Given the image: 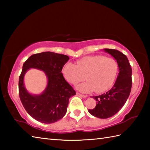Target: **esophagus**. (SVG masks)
I'll use <instances>...</instances> for the list:
<instances>
[{
    "label": "esophagus",
    "mask_w": 150,
    "mask_h": 150,
    "mask_svg": "<svg viewBox=\"0 0 150 150\" xmlns=\"http://www.w3.org/2000/svg\"><path fill=\"white\" fill-rule=\"evenodd\" d=\"M77 95H79V97H83V98H86V97H87L86 95H83V94H81V93H77Z\"/></svg>",
    "instance_id": "34e87169"
}]
</instances>
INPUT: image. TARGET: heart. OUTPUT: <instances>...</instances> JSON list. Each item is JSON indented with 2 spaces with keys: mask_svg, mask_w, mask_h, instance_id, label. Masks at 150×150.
<instances>
[{
  "mask_svg": "<svg viewBox=\"0 0 150 150\" xmlns=\"http://www.w3.org/2000/svg\"><path fill=\"white\" fill-rule=\"evenodd\" d=\"M118 73L119 65L116 60L103 55L82 57L77 60L76 64L67 62L62 68L64 77L70 84H76L86 77L88 81L77 86L82 92L108 91L113 85Z\"/></svg>",
  "mask_w": 150,
  "mask_h": 150,
  "instance_id": "heart-1",
  "label": "heart"
}]
</instances>
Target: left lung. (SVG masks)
Instances as JSON below:
<instances>
[{
  "instance_id": "obj_1",
  "label": "left lung",
  "mask_w": 150,
  "mask_h": 150,
  "mask_svg": "<svg viewBox=\"0 0 150 150\" xmlns=\"http://www.w3.org/2000/svg\"><path fill=\"white\" fill-rule=\"evenodd\" d=\"M104 50L117 60L119 73L111 90L98 96L93 97L97 101L96 106L88 110V111L93 116L100 119L113 116L123 107L129 97L132 86V69L127 57L117 50Z\"/></svg>"
}]
</instances>
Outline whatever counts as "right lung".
<instances>
[{"label":"right lung","mask_w":150,"mask_h":150,"mask_svg":"<svg viewBox=\"0 0 150 150\" xmlns=\"http://www.w3.org/2000/svg\"><path fill=\"white\" fill-rule=\"evenodd\" d=\"M69 59L62 54L42 52L30 57L22 66L18 81L19 97L28 113L40 122L50 124L61 119L66 113L69 98L76 93L61 72ZM30 68L42 70L47 76L48 84L42 94L31 95L24 87V75Z\"/></svg>","instance_id":"right-lung-1"}]
</instances>
